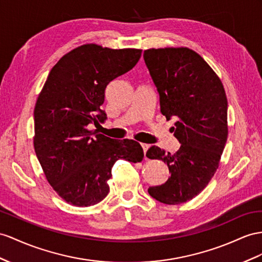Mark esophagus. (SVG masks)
Masks as SVG:
<instances>
[{
    "instance_id": "1",
    "label": "esophagus",
    "mask_w": 262,
    "mask_h": 262,
    "mask_svg": "<svg viewBox=\"0 0 262 262\" xmlns=\"http://www.w3.org/2000/svg\"><path fill=\"white\" fill-rule=\"evenodd\" d=\"M142 147H143V150H144V154H145V159H147L146 152H147V150H148V148H149V145L148 144H142Z\"/></svg>"
}]
</instances>
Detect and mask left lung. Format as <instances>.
Returning a JSON list of instances; mask_svg holds the SVG:
<instances>
[{
	"label": "left lung",
	"instance_id": "left-lung-1",
	"mask_svg": "<svg viewBox=\"0 0 262 262\" xmlns=\"http://www.w3.org/2000/svg\"><path fill=\"white\" fill-rule=\"evenodd\" d=\"M144 59L159 93L160 112L175 120L180 148L170 154L151 146L146 156L167 164L170 176L149 187V195L166 205L195 198L217 171L228 137V102L224 85L198 53L188 48L144 51Z\"/></svg>",
	"mask_w": 262,
	"mask_h": 262
}]
</instances>
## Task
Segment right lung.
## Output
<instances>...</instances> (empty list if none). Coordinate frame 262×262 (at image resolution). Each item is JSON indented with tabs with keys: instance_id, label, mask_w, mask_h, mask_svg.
Here are the masks:
<instances>
[{
	"instance_id": "1",
	"label": "right lung",
	"mask_w": 262,
	"mask_h": 262,
	"mask_svg": "<svg viewBox=\"0 0 262 262\" xmlns=\"http://www.w3.org/2000/svg\"><path fill=\"white\" fill-rule=\"evenodd\" d=\"M140 56L138 49L83 44L61 57L46 78L34 108L33 143L49 184L67 204H98L110 191L114 164L144 158L135 140L112 139L89 129L90 124L106 119L100 110L106 86L130 71Z\"/></svg>"
}]
</instances>
